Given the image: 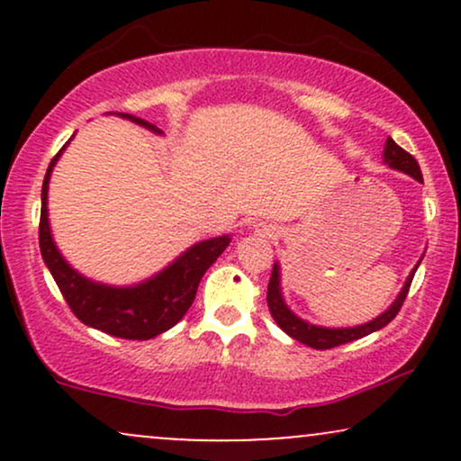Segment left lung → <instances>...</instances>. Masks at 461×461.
Instances as JSON below:
<instances>
[{
    "instance_id": "obj_1",
    "label": "left lung",
    "mask_w": 461,
    "mask_h": 461,
    "mask_svg": "<svg viewBox=\"0 0 461 461\" xmlns=\"http://www.w3.org/2000/svg\"><path fill=\"white\" fill-rule=\"evenodd\" d=\"M384 158H385V162L390 164V167L396 168V171H403V173H407V176L418 179V182H422V173H420V167H418L416 158L411 156V153H407L403 147L396 145L393 139L385 140ZM414 273H416V268L411 271L410 277H407L403 290H401V294L396 297L393 308H390L388 312H384V314L377 316L375 321L366 322V325L351 327V330H322V327L308 325V322L297 319L293 312L285 308L282 293H279L277 267H273L271 279H268V290H267L268 310H271V316L275 319V322H277V325L282 327V330L288 333V336H293L294 340L303 342V345H308L312 348H321V351H322V348L340 347V345H347V342L359 340V338L368 336V333L382 330V327L388 325V322L393 321L396 314H399V310L403 308V301L407 297V293H410V285H411V279H414Z\"/></svg>"
}]
</instances>
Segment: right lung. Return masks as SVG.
Returning <instances> with one entry per match:
<instances>
[{
    "instance_id": "1",
    "label": "right lung",
    "mask_w": 461,
    "mask_h": 461,
    "mask_svg": "<svg viewBox=\"0 0 461 461\" xmlns=\"http://www.w3.org/2000/svg\"><path fill=\"white\" fill-rule=\"evenodd\" d=\"M123 116L134 123L145 125L147 130L160 131L156 130V125L136 119V116ZM60 153L62 149L51 158L43 179L39 245L67 305L84 325H91L110 336L125 338V340H149V338L171 330L193 305L201 277L225 251L231 238L219 236L190 247L167 271L156 275L149 282L134 285V288H110V285L88 282L62 260L60 251L51 240L50 223H47V184H50L51 168Z\"/></svg>"
}]
</instances>
